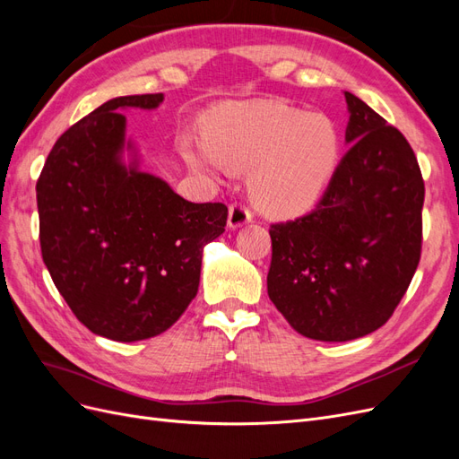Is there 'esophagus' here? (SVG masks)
<instances>
[{
    "label": "esophagus",
    "instance_id": "obj_1",
    "mask_svg": "<svg viewBox=\"0 0 459 459\" xmlns=\"http://www.w3.org/2000/svg\"><path fill=\"white\" fill-rule=\"evenodd\" d=\"M251 218H253L251 208H248L245 203H233V204L230 206L228 226H230L231 230L241 228V226L247 224V221H251Z\"/></svg>",
    "mask_w": 459,
    "mask_h": 459
}]
</instances>
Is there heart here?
<instances>
[{
	"instance_id": "heart-1",
	"label": "heart",
	"mask_w": 459,
	"mask_h": 459,
	"mask_svg": "<svg viewBox=\"0 0 459 459\" xmlns=\"http://www.w3.org/2000/svg\"><path fill=\"white\" fill-rule=\"evenodd\" d=\"M341 137L327 117L275 101H241L218 108L206 140L187 137L182 155L195 170L224 174L248 166V189L270 214L307 211L335 174Z\"/></svg>"
}]
</instances>
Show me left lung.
Returning a JSON list of instances; mask_svg holds the SVG:
<instances>
[{
  "mask_svg": "<svg viewBox=\"0 0 459 459\" xmlns=\"http://www.w3.org/2000/svg\"><path fill=\"white\" fill-rule=\"evenodd\" d=\"M351 149L312 212L270 226L268 295L300 335L352 341L388 322L418 270L425 182L402 132L346 91Z\"/></svg>",
  "mask_w": 459,
  "mask_h": 459,
  "instance_id": "1",
  "label": "left lung"
}]
</instances>
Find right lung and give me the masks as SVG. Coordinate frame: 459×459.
<instances>
[{
    "mask_svg": "<svg viewBox=\"0 0 459 459\" xmlns=\"http://www.w3.org/2000/svg\"><path fill=\"white\" fill-rule=\"evenodd\" d=\"M162 93L117 97L55 142L36 184L41 258L68 308L95 335H160L199 290L206 243L224 233V203H191L160 178L124 166L126 107Z\"/></svg>",
    "mask_w": 459,
    "mask_h": 459,
    "instance_id": "obj_1",
    "label": "right lung"
}]
</instances>
